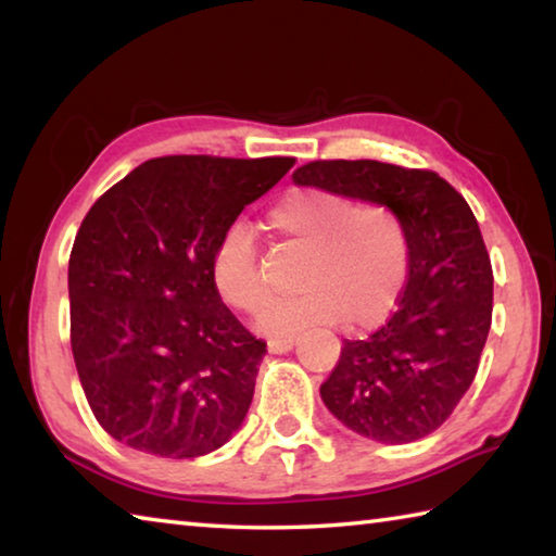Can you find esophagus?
I'll use <instances>...</instances> for the list:
<instances>
[{"mask_svg":"<svg viewBox=\"0 0 556 556\" xmlns=\"http://www.w3.org/2000/svg\"><path fill=\"white\" fill-rule=\"evenodd\" d=\"M294 343H296V336H281V338H269L267 348L269 353H287L294 348Z\"/></svg>","mask_w":556,"mask_h":556,"instance_id":"1","label":"esophagus"}]
</instances>
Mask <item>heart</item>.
<instances>
[{
  "mask_svg": "<svg viewBox=\"0 0 556 556\" xmlns=\"http://www.w3.org/2000/svg\"><path fill=\"white\" fill-rule=\"evenodd\" d=\"M267 225L289 248L306 250L294 299L262 316L267 333L312 324L348 321L372 328L388 318L409 279L412 244L402 215L388 203L363 201L333 188L299 186L269 205ZM215 294L242 314L260 316L271 291L260 265L255 235L235 223L211 257Z\"/></svg>",
  "mask_w": 556,
  "mask_h": 556,
  "instance_id": "1",
  "label": "heart"
}]
</instances>
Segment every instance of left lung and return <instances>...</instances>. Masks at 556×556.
<instances>
[{"mask_svg": "<svg viewBox=\"0 0 556 556\" xmlns=\"http://www.w3.org/2000/svg\"><path fill=\"white\" fill-rule=\"evenodd\" d=\"M294 181L392 205L412 244L397 312L365 341H343L321 384L326 407L382 444L431 434L473 382L493 321V267L473 211L437 172L372 159H318Z\"/></svg>", "mask_w": 556, "mask_h": 556, "instance_id": "8db88e82", "label": "left lung"}]
</instances>
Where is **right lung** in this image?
<instances>
[{
	"mask_svg": "<svg viewBox=\"0 0 556 556\" xmlns=\"http://www.w3.org/2000/svg\"><path fill=\"white\" fill-rule=\"evenodd\" d=\"M294 162L159 156L92 203L68 262L71 348L110 437L195 458L242 425L267 343L215 294L211 257Z\"/></svg>",
	"mask_w": 556,
	"mask_h": 556,
	"instance_id": "add662e5",
	"label": "right lung"
}]
</instances>
